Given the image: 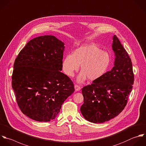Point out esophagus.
<instances>
[{
    "mask_svg": "<svg viewBox=\"0 0 146 146\" xmlns=\"http://www.w3.org/2000/svg\"><path fill=\"white\" fill-rule=\"evenodd\" d=\"M74 88H75V90H76V91L80 90L81 89V87H80L79 85H74Z\"/></svg>",
    "mask_w": 146,
    "mask_h": 146,
    "instance_id": "obj_1",
    "label": "esophagus"
}]
</instances>
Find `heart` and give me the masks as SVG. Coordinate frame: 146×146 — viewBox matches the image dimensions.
<instances>
[{
    "label": "heart",
    "mask_w": 146,
    "mask_h": 146,
    "mask_svg": "<svg viewBox=\"0 0 146 146\" xmlns=\"http://www.w3.org/2000/svg\"><path fill=\"white\" fill-rule=\"evenodd\" d=\"M111 61L109 53L94 44L84 45L68 54L62 61V69L66 74L73 77L81 65L82 72L77 78L80 82L87 77L90 81L102 77L108 70Z\"/></svg>",
    "instance_id": "obj_1"
}]
</instances>
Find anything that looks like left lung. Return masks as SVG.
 Instances as JSON below:
<instances>
[{
  "instance_id": "left-lung-1",
  "label": "left lung",
  "mask_w": 146,
  "mask_h": 146,
  "mask_svg": "<svg viewBox=\"0 0 146 146\" xmlns=\"http://www.w3.org/2000/svg\"><path fill=\"white\" fill-rule=\"evenodd\" d=\"M114 66L91 85L82 89L84 104L80 110L88 121L101 123L119 115L127 105L134 74L131 60L116 35L113 37Z\"/></svg>"
}]
</instances>
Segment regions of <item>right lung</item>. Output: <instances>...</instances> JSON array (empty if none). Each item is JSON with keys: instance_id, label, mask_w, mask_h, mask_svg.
Here are the masks:
<instances>
[{"instance_id": "right-lung-1", "label": "right lung", "mask_w": 146, "mask_h": 146, "mask_svg": "<svg viewBox=\"0 0 146 146\" xmlns=\"http://www.w3.org/2000/svg\"><path fill=\"white\" fill-rule=\"evenodd\" d=\"M64 43L45 35L30 40L15 59L12 87L21 112L36 121L54 119L74 91L70 78L61 72Z\"/></svg>"}]
</instances>
